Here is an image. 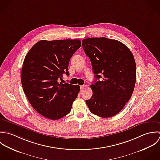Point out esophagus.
<instances>
[{"label": "esophagus", "mask_w": 160, "mask_h": 160, "mask_svg": "<svg viewBox=\"0 0 160 160\" xmlns=\"http://www.w3.org/2000/svg\"><path fill=\"white\" fill-rule=\"evenodd\" d=\"M84 88H85V87L84 86H80V92H82L83 90H84Z\"/></svg>", "instance_id": "34e87169"}]
</instances>
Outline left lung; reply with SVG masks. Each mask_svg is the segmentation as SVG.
<instances>
[{
    "label": "left lung",
    "instance_id": "left-lung-1",
    "mask_svg": "<svg viewBox=\"0 0 160 160\" xmlns=\"http://www.w3.org/2000/svg\"><path fill=\"white\" fill-rule=\"evenodd\" d=\"M82 46L98 79L90 86L93 95L86 103L96 116L112 117L124 108L133 93L136 80L133 56L122 42L104 37L85 39Z\"/></svg>",
    "mask_w": 160,
    "mask_h": 160
}]
</instances>
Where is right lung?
<instances>
[{
	"label": "right lung",
	"instance_id": "1",
	"mask_svg": "<svg viewBox=\"0 0 160 160\" xmlns=\"http://www.w3.org/2000/svg\"><path fill=\"white\" fill-rule=\"evenodd\" d=\"M80 46L79 39L41 40L27 54L22 69V87L32 108L44 117L57 120L70 112L80 86L59 80L65 73L69 75V61Z\"/></svg>",
	"mask_w": 160,
	"mask_h": 160
}]
</instances>
